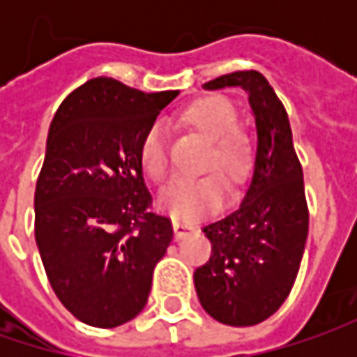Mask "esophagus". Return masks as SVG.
I'll list each match as a JSON object with an SVG mask.
<instances>
[{"mask_svg":"<svg viewBox=\"0 0 357 357\" xmlns=\"http://www.w3.org/2000/svg\"><path fill=\"white\" fill-rule=\"evenodd\" d=\"M172 228H174V236L176 238H185L186 234H190L195 227H190V225H186V222H181V220H174L172 222Z\"/></svg>","mask_w":357,"mask_h":357,"instance_id":"34e87169","label":"esophagus"}]
</instances>
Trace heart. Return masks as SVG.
Segmentation results:
<instances>
[{
	"mask_svg": "<svg viewBox=\"0 0 357 357\" xmlns=\"http://www.w3.org/2000/svg\"><path fill=\"white\" fill-rule=\"evenodd\" d=\"M236 109L222 97H206L188 105L183 111V121L188 127L211 139V151L204 171L220 172L232 188L240 186L252 169V144L244 130L236 129ZM139 160L143 171L160 183L167 176V139L158 123L144 130ZM225 202V183L218 174H204L200 178H178L167 186L158 199L162 211L174 220L192 222L214 213Z\"/></svg>",
	"mask_w": 357,
	"mask_h": 357,
	"instance_id": "obj_1",
	"label": "heart"
}]
</instances>
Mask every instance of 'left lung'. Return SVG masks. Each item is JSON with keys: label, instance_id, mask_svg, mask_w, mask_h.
<instances>
[{"label": "left lung", "instance_id": "obj_1", "mask_svg": "<svg viewBox=\"0 0 357 357\" xmlns=\"http://www.w3.org/2000/svg\"><path fill=\"white\" fill-rule=\"evenodd\" d=\"M202 87L248 93L258 144L252 181L240 206L202 228L213 254L195 270V288L214 320L254 326L284 304L302 262L308 238L302 165L288 113L262 73L234 71Z\"/></svg>", "mask_w": 357, "mask_h": 357}]
</instances>
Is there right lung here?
<instances>
[{
  "mask_svg": "<svg viewBox=\"0 0 357 357\" xmlns=\"http://www.w3.org/2000/svg\"><path fill=\"white\" fill-rule=\"evenodd\" d=\"M176 95L95 77L51 121L35 186V242L53 292L95 328H117L144 308L171 244V220L151 211L139 146Z\"/></svg>",
  "mask_w": 357,
  "mask_h": 357,
  "instance_id": "right-lung-1",
  "label": "right lung"
}]
</instances>
